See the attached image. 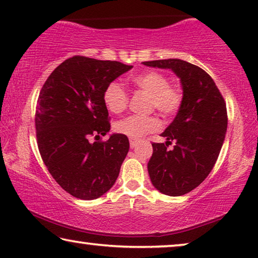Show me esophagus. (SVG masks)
<instances>
[{
	"mask_svg": "<svg viewBox=\"0 0 258 258\" xmlns=\"http://www.w3.org/2000/svg\"><path fill=\"white\" fill-rule=\"evenodd\" d=\"M130 145H131V148H134L137 146V139H134V138H130Z\"/></svg>",
	"mask_w": 258,
	"mask_h": 258,
	"instance_id": "obj_1",
	"label": "esophagus"
}]
</instances>
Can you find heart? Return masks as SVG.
<instances>
[{"instance_id": "obj_1", "label": "heart", "mask_w": 258, "mask_h": 258, "mask_svg": "<svg viewBox=\"0 0 258 258\" xmlns=\"http://www.w3.org/2000/svg\"><path fill=\"white\" fill-rule=\"evenodd\" d=\"M131 81L137 88L152 96V107L164 116H171L178 111L183 101L182 92L178 88L169 86V80L162 73L148 71L133 76ZM103 99L107 110L116 114L124 112L128 104L127 92L118 82H112L106 87ZM160 127L161 122L155 117L130 116L116 124L117 132L130 138H140Z\"/></svg>"}]
</instances>
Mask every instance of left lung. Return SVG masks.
Masks as SVG:
<instances>
[{"label":"left lung","instance_id":"1","mask_svg":"<svg viewBox=\"0 0 258 258\" xmlns=\"http://www.w3.org/2000/svg\"><path fill=\"white\" fill-rule=\"evenodd\" d=\"M145 66L171 69L180 79L183 101L161 136L166 144H152L148 174L161 194L177 197L197 187L212 170L227 131V110L212 78L201 67L180 59L154 60ZM174 141V149L168 144Z\"/></svg>","mask_w":258,"mask_h":258}]
</instances>
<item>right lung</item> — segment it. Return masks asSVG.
I'll list each match as a JSON object with an SVG mask.
<instances>
[{
	"label": "right lung",
	"mask_w": 258,
	"mask_h": 258,
	"mask_svg": "<svg viewBox=\"0 0 258 258\" xmlns=\"http://www.w3.org/2000/svg\"><path fill=\"white\" fill-rule=\"evenodd\" d=\"M133 66L76 55L46 80L36 110L37 144L56 183L73 197L91 201L113 186L130 149L127 137L111 134L103 99L106 87Z\"/></svg>",
	"instance_id": "obj_1"
}]
</instances>
